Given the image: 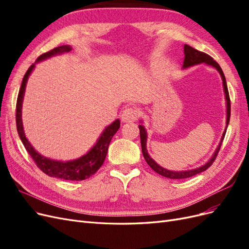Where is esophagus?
Here are the masks:
<instances>
[{
    "mask_svg": "<svg viewBox=\"0 0 249 249\" xmlns=\"http://www.w3.org/2000/svg\"><path fill=\"white\" fill-rule=\"evenodd\" d=\"M139 117V110L135 107H127L122 113V120L124 123L133 122Z\"/></svg>",
    "mask_w": 249,
    "mask_h": 249,
    "instance_id": "34e87169",
    "label": "esophagus"
}]
</instances>
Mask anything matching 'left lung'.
<instances>
[{
	"label": "left lung",
	"mask_w": 249,
	"mask_h": 249,
	"mask_svg": "<svg viewBox=\"0 0 249 249\" xmlns=\"http://www.w3.org/2000/svg\"><path fill=\"white\" fill-rule=\"evenodd\" d=\"M184 53H185V59H184V67H189V66H193L195 64H199V63H206L208 65H211L215 67V69L219 71V73L221 74V78L223 81V88H224V93H225V99H227V127H225L224 133L222 135V138L221 141L219 143V145H218L217 149L215 150V153L213 155V157L211 158V160L206 164L203 165V166L196 168V169H192V170H188V171H170L165 169L161 166H159L152 158L149 157L147 150H146V132L144 130V127L142 125H139V130H140V141H141V149H142V154L143 157H144V159L146 161V163L149 165V167L152 168L153 170H155L157 173H159V175L165 177V178H173V179H179V178H190L193 177L195 175H198V173L202 172L207 170L211 165L213 164V162L216 160V157L219 153L220 147H221V142L223 141V138L225 136V133H227V129H228V124L230 123V117H231V100H230V94H229V89H228V85H227V80H225L224 77V73L221 70V67L219 66L215 60L211 57L210 55L206 54V53H202L200 51H197L193 49L192 47L188 46V44H185L184 46Z\"/></svg>",
	"instance_id": "obj_1"
}]
</instances>
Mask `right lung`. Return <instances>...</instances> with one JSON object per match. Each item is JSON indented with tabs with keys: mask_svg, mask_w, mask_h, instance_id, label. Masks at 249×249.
Wrapping results in <instances>:
<instances>
[{
	"mask_svg": "<svg viewBox=\"0 0 249 249\" xmlns=\"http://www.w3.org/2000/svg\"><path fill=\"white\" fill-rule=\"evenodd\" d=\"M71 49L69 46H61L53 49L47 53H43L37 58L36 61H41V60L47 59L51 56H54L57 54H61V53L70 52ZM35 64H32L29 67L27 72L25 73L24 79H22L21 85L19 88V92L18 95L17 101V114H16V120H17V129L18 136L24 144L25 148L29 155L31 156L33 161L35 162L36 166L38 167L42 172L46 175L53 177L62 178L65 180H83L93 176L94 173L101 168L105 159H106L108 147L110 144V141L112 137L114 136V134L118 131L120 126V122L116 119L114 123L111 124L109 126H107L105 131L102 133L101 137L95 143V145L89 150V152L83 156L82 158L74 161H69V162H60L48 159L40 156L36 150L33 148V146L30 144V142L25 136L24 129H22V123H21V103L22 97H24L25 88L27 84V80L31 73L32 70L34 69Z\"/></svg>",
	"mask_w": 249,
	"mask_h": 249,
	"instance_id": "add662e5",
	"label": "right lung"
}]
</instances>
